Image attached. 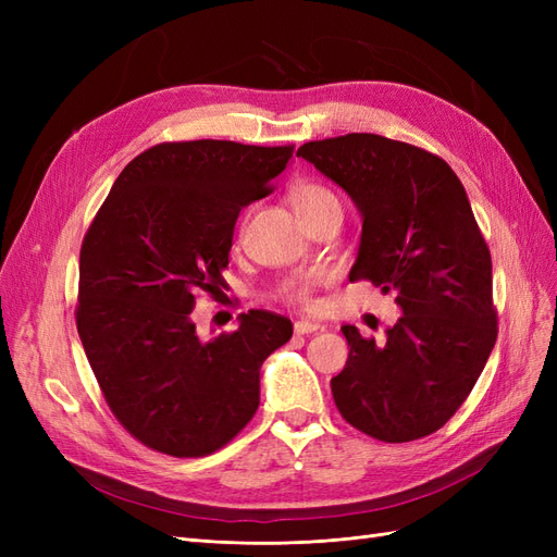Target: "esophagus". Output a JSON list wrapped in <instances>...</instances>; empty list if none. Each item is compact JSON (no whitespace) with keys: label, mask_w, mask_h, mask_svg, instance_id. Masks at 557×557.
Wrapping results in <instances>:
<instances>
[{"label":"esophagus","mask_w":557,"mask_h":557,"mask_svg":"<svg viewBox=\"0 0 557 557\" xmlns=\"http://www.w3.org/2000/svg\"><path fill=\"white\" fill-rule=\"evenodd\" d=\"M320 330H323V325L311 323V320H297V323H295L297 334H313V332H320Z\"/></svg>","instance_id":"esophagus-1"}]
</instances>
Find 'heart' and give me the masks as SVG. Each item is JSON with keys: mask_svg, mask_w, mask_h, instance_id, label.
Listing matches in <instances>:
<instances>
[{"mask_svg": "<svg viewBox=\"0 0 557 557\" xmlns=\"http://www.w3.org/2000/svg\"><path fill=\"white\" fill-rule=\"evenodd\" d=\"M290 205L297 211V215L305 221L307 215L320 211L323 207L330 205H339V199L336 195L325 188L323 183H315V181H299L295 183L290 193ZM325 272H320V269H313V272H305V274H297L288 281H283L278 285V297L283 301H288V305H297V307H305L311 309L315 307V288L320 283H325Z\"/></svg>", "mask_w": 557, "mask_h": 557, "instance_id": "obj_1", "label": "heart"}]
</instances>
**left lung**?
<instances>
[{"label": "left lung", "mask_w": 557, "mask_h": 557, "mask_svg": "<svg viewBox=\"0 0 557 557\" xmlns=\"http://www.w3.org/2000/svg\"><path fill=\"white\" fill-rule=\"evenodd\" d=\"M362 213L350 281L393 293L401 318L385 342L344 325L346 367L332 397L346 423L379 442L436 432L462 407L497 339L491 250L450 166L425 148L381 134L299 146Z\"/></svg>", "instance_id": "1"}]
</instances>
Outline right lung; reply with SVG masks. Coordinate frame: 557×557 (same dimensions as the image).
<instances>
[{"instance_id":"obj_1","label":"right lung","mask_w":557,"mask_h":557,"mask_svg":"<svg viewBox=\"0 0 557 557\" xmlns=\"http://www.w3.org/2000/svg\"><path fill=\"white\" fill-rule=\"evenodd\" d=\"M295 146L166 141L115 178L81 246L76 327L109 409L134 440L174 458L223 448L256 416L260 367L293 336L250 309L201 342L199 293L218 295L234 223L274 190Z\"/></svg>"}]
</instances>
